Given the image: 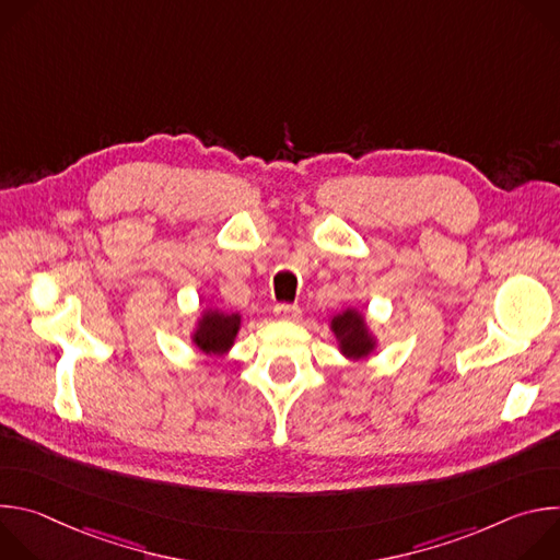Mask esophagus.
<instances>
[{"label":"esophagus","instance_id":"obj_1","mask_svg":"<svg viewBox=\"0 0 560 560\" xmlns=\"http://www.w3.org/2000/svg\"><path fill=\"white\" fill-rule=\"evenodd\" d=\"M275 316L281 318V322H296V318L301 316V310L296 305H290V303H277L275 305Z\"/></svg>","mask_w":560,"mask_h":560}]
</instances>
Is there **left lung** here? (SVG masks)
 <instances>
[{
  "mask_svg": "<svg viewBox=\"0 0 560 560\" xmlns=\"http://www.w3.org/2000/svg\"><path fill=\"white\" fill-rule=\"evenodd\" d=\"M330 328H332V332L339 341V350L346 359L361 361V359L370 357L376 348V341H374L372 332L368 330L365 316L361 312H357L354 307H348L341 314L332 316Z\"/></svg>",
  "mask_w": 560,
  "mask_h": 560,
  "instance_id": "8db88e82",
  "label": "left lung"
}]
</instances>
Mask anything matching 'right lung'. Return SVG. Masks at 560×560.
<instances>
[{"label":"right lung","mask_w":560,"mask_h":560,"mask_svg":"<svg viewBox=\"0 0 560 560\" xmlns=\"http://www.w3.org/2000/svg\"><path fill=\"white\" fill-rule=\"evenodd\" d=\"M238 328H242V314H228L210 307L199 316L192 332V343L203 354L221 357L232 348Z\"/></svg>","instance_id":"right-lung-1"}]
</instances>
